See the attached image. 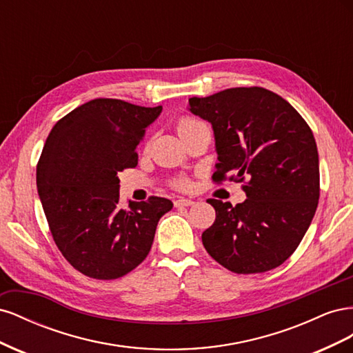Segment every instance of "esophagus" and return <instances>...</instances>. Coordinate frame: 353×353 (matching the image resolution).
<instances>
[{
  "mask_svg": "<svg viewBox=\"0 0 353 353\" xmlns=\"http://www.w3.org/2000/svg\"><path fill=\"white\" fill-rule=\"evenodd\" d=\"M191 205H194V201L191 200V199L179 197V199L175 200V206H176V208H179V206H191Z\"/></svg>",
  "mask_w": 353,
  "mask_h": 353,
  "instance_id": "34e87169",
  "label": "esophagus"
}]
</instances>
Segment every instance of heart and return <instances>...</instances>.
I'll return each instance as SVG.
<instances>
[{
  "instance_id": "b5f03b06",
  "label": "heart",
  "mask_w": 353,
  "mask_h": 353,
  "mask_svg": "<svg viewBox=\"0 0 353 353\" xmlns=\"http://www.w3.org/2000/svg\"><path fill=\"white\" fill-rule=\"evenodd\" d=\"M201 125H205V123L197 121V119H193V117H183V119H181L179 123H178V131L179 132H184V131L193 130V128H197V126H201ZM176 187L178 188H187L188 183H187V181H184V179L183 181H178Z\"/></svg>"
}]
</instances>
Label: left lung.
<instances>
[{
    "label": "left lung",
    "instance_id": "8db88e82",
    "mask_svg": "<svg viewBox=\"0 0 353 353\" xmlns=\"http://www.w3.org/2000/svg\"><path fill=\"white\" fill-rule=\"evenodd\" d=\"M208 121L218 154L213 179L243 181L245 199H209L216 219L201 234L208 253L236 274L265 272L290 258L319 199V160L311 128L290 103L259 87L188 100Z\"/></svg>",
    "mask_w": 353,
    "mask_h": 353
}]
</instances>
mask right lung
<instances>
[{"label":"right lung","mask_w":353,"mask_h":353,"mask_svg":"<svg viewBox=\"0 0 353 353\" xmlns=\"http://www.w3.org/2000/svg\"><path fill=\"white\" fill-rule=\"evenodd\" d=\"M162 105L95 99L52 128L37 166L42 209L59 250L83 275L114 280L152 249L172 201L150 197L119 206V172L138 163L137 145Z\"/></svg>","instance_id":"1"}]
</instances>
